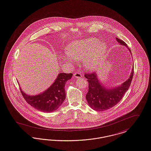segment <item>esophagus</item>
<instances>
[{
    "label": "esophagus",
    "mask_w": 151,
    "mask_h": 151,
    "mask_svg": "<svg viewBox=\"0 0 151 151\" xmlns=\"http://www.w3.org/2000/svg\"><path fill=\"white\" fill-rule=\"evenodd\" d=\"M74 77L76 78H81L82 77L81 73L80 71H76L74 74Z\"/></svg>",
    "instance_id": "1"
}]
</instances>
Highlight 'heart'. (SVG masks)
Listing matches in <instances>:
<instances>
[{
	"mask_svg": "<svg viewBox=\"0 0 151 151\" xmlns=\"http://www.w3.org/2000/svg\"><path fill=\"white\" fill-rule=\"evenodd\" d=\"M106 50L105 43L99 42L95 37H91L71 42L68 45L66 52L74 60L83 59V63L88 69H95L100 65Z\"/></svg>",
	"mask_w": 151,
	"mask_h": 151,
	"instance_id": "1",
	"label": "heart"
}]
</instances>
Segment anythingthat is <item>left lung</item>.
<instances>
[{"label": "left lung", "instance_id": "1", "mask_svg": "<svg viewBox=\"0 0 151 151\" xmlns=\"http://www.w3.org/2000/svg\"><path fill=\"white\" fill-rule=\"evenodd\" d=\"M116 39L119 44L127 47L124 41L118 38H116ZM129 50L130 51L129 48ZM133 74L134 68L132 69L129 79L124 82L121 86L112 89H106L99 82L96 73H85L84 76L87 78L89 85L86 99L89 106L97 111H103L111 109L116 105L129 89L133 79Z\"/></svg>", "mask_w": 151, "mask_h": 151}]
</instances>
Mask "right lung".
<instances>
[{"label":"right lung","mask_w":151,"mask_h":151,"mask_svg":"<svg viewBox=\"0 0 151 151\" xmlns=\"http://www.w3.org/2000/svg\"><path fill=\"white\" fill-rule=\"evenodd\" d=\"M72 76V73H59L55 82L47 90L36 96H29L21 89L20 91L26 101L35 109L44 112H53L65 100V84Z\"/></svg>","instance_id":"1"}]
</instances>
